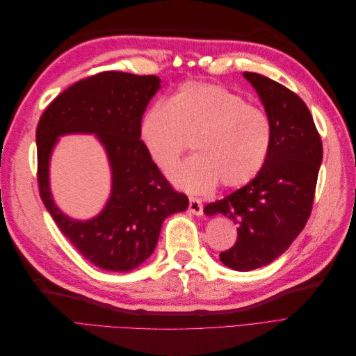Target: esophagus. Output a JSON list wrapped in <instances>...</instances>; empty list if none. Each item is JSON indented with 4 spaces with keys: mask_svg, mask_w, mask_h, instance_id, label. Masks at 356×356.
Instances as JSON below:
<instances>
[{
    "mask_svg": "<svg viewBox=\"0 0 356 356\" xmlns=\"http://www.w3.org/2000/svg\"><path fill=\"white\" fill-rule=\"evenodd\" d=\"M188 211L191 213L195 215H202L203 213V204L199 199H195V197H190V202H188Z\"/></svg>",
    "mask_w": 356,
    "mask_h": 356,
    "instance_id": "1",
    "label": "esophagus"
}]
</instances>
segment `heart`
Returning <instances> with one entry per match:
<instances>
[{"mask_svg": "<svg viewBox=\"0 0 356 356\" xmlns=\"http://www.w3.org/2000/svg\"><path fill=\"white\" fill-rule=\"evenodd\" d=\"M141 139L153 163L169 170L188 149L195 157L170 172L190 193L243 187L260 174L272 143L268 117L241 95L213 83L181 84L144 114Z\"/></svg>", "mask_w": 356, "mask_h": 356, "instance_id": "obj_1", "label": "heart"}]
</instances>
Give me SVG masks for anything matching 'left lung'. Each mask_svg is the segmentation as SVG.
Here are the masks:
<instances>
[{
	"mask_svg": "<svg viewBox=\"0 0 356 356\" xmlns=\"http://www.w3.org/2000/svg\"><path fill=\"white\" fill-rule=\"evenodd\" d=\"M264 105L272 143L264 165L250 184L204 207L238 225V239L220 254L222 264L248 272L284 254L310 217L322 141L309 108L298 95L257 72H243Z\"/></svg>",
	"mask_w": 356,
	"mask_h": 356,
	"instance_id": "1",
	"label": "left lung"
}]
</instances>
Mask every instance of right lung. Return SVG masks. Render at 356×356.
I'll use <instances>...</instances> for the list:
<instances>
[{
	"label": "right lung",
	"instance_id": "obj_1",
	"mask_svg": "<svg viewBox=\"0 0 356 356\" xmlns=\"http://www.w3.org/2000/svg\"><path fill=\"white\" fill-rule=\"evenodd\" d=\"M159 89L156 75L104 71L58 95L37 126L41 200L77 251L102 270L129 272L143 264L154 251L161 222L188 207L187 196L172 188L139 139L143 114ZM68 133H95L112 166L111 199L88 222L67 218L49 193V156L57 138Z\"/></svg>",
	"mask_w": 356,
	"mask_h": 356
}]
</instances>
